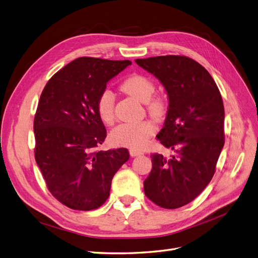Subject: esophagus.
<instances>
[{
    "label": "esophagus",
    "mask_w": 258,
    "mask_h": 258,
    "mask_svg": "<svg viewBox=\"0 0 258 258\" xmlns=\"http://www.w3.org/2000/svg\"><path fill=\"white\" fill-rule=\"evenodd\" d=\"M129 153H130V156H132V157H137V156H141L143 154V152L138 151V150H134V148H130Z\"/></svg>",
    "instance_id": "esophagus-1"
}]
</instances>
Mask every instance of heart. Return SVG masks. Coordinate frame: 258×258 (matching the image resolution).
Returning <instances> with one entry per match:
<instances>
[{
	"instance_id": "heart-1",
	"label": "heart",
	"mask_w": 258,
	"mask_h": 258,
	"mask_svg": "<svg viewBox=\"0 0 258 258\" xmlns=\"http://www.w3.org/2000/svg\"><path fill=\"white\" fill-rule=\"evenodd\" d=\"M121 90L146 104V110L153 118L162 119L167 114L168 105L165 99L154 96V82L143 74H132L121 83ZM97 114L105 124L115 120V96L110 89L100 92L96 102ZM155 132L154 124L148 121L121 123L111 132V141L117 146L142 148Z\"/></svg>"
}]
</instances>
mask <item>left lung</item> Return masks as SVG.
I'll use <instances>...</instances> for the list:
<instances>
[{"label": "left lung", "mask_w": 258, "mask_h": 258, "mask_svg": "<svg viewBox=\"0 0 258 258\" xmlns=\"http://www.w3.org/2000/svg\"><path fill=\"white\" fill-rule=\"evenodd\" d=\"M136 62L167 90L168 113L157 139L174 152L170 158L151 155L145 196L161 208H181L198 197L215 173L225 143L221 92L210 73L191 58L168 54Z\"/></svg>", "instance_id": "left-lung-1"}]
</instances>
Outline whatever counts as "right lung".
Returning a JSON list of instances; mask_svg holds the SVG:
<instances>
[{"mask_svg":"<svg viewBox=\"0 0 258 258\" xmlns=\"http://www.w3.org/2000/svg\"><path fill=\"white\" fill-rule=\"evenodd\" d=\"M131 61L81 57L52 75L34 116V155L47 188L70 209L90 211L110 196L127 148L97 151L106 130L96 102L106 83Z\"/></svg>","mask_w":258,"mask_h":258,"instance_id":"obj_1","label":"right lung"}]
</instances>
